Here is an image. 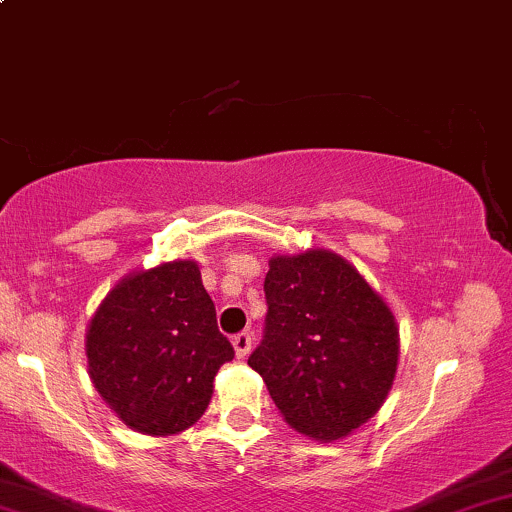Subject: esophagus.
Here are the masks:
<instances>
[{
  "label": "esophagus",
  "instance_id": "esophagus-1",
  "mask_svg": "<svg viewBox=\"0 0 512 512\" xmlns=\"http://www.w3.org/2000/svg\"><path fill=\"white\" fill-rule=\"evenodd\" d=\"M233 343V350H236V357H248L250 350H252V336L248 331H243V334H236L231 338Z\"/></svg>",
  "mask_w": 512,
  "mask_h": 512
}]
</instances>
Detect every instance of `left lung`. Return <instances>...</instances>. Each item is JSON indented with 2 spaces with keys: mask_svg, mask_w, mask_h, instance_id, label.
<instances>
[{
  "mask_svg": "<svg viewBox=\"0 0 512 512\" xmlns=\"http://www.w3.org/2000/svg\"><path fill=\"white\" fill-rule=\"evenodd\" d=\"M267 326L248 365L295 432L336 441L377 415L396 379L391 307L336 252L274 255L264 279Z\"/></svg>",
  "mask_w": 512,
  "mask_h": 512,
  "instance_id": "1",
  "label": "left lung"
}]
</instances>
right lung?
<instances>
[{"instance_id": "add662e5", "label": "right lung", "mask_w": 512, "mask_h": 512, "mask_svg": "<svg viewBox=\"0 0 512 512\" xmlns=\"http://www.w3.org/2000/svg\"><path fill=\"white\" fill-rule=\"evenodd\" d=\"M88 374L114 415L147 436H171L205 415L214 377L233 360L195 260L126 274L92 315Z\"/></svg>"}]
</instances>
